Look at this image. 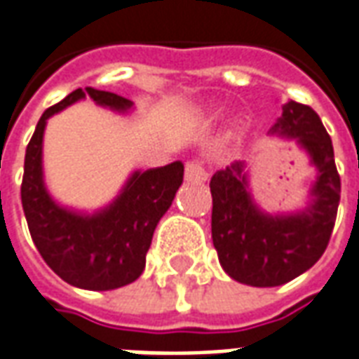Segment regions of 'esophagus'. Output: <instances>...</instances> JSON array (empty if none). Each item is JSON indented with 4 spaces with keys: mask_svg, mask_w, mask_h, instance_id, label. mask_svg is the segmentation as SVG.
<instances>
[{
    "mask_svg": "<svg viewBox=\"0 0 359 359\" xmlns=\"http://www.w3.org/2000/svg\"><path fill=\"white\" fill-rule=\"evenodd\" d=\"M184 179L188 182H203L208 179V171L202 163L198 161H188L187 163V171H184Z\"/></svg>",
    "mask_w": 359,
    "mask_h": 359,
    "instance_id": "obj_1",
    "label": "esophagus"
}]
</instances>
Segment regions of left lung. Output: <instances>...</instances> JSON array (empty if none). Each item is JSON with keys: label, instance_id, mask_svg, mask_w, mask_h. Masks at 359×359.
Masks as SVG:
<instances>
[{"label": "left lung", "instance_id": "1", "mask_svg": "<svg viewBox=\"0 0 359 359\" xmlns=\"http://www.w3.org/2000/svg\"><path fill=\"white\" fill-rule=\"evenodd\" d=\"M273 133L296 138L308 149L319 175L313 203L298 215L273 217L250 198L244 163L234 161L211 177V238L223 269L238 283L278 286L323 256L340 202V175L329 133L309 105L288 102Z\"/></svg>", "mask_w": 359, "mask_h": 359}]
</instances>
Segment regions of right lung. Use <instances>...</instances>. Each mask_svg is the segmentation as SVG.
I'll list each match as a JSON object with an SVG mask.
<instances>
[{
	"label": "right lung",
	"instance_id": "obj_1",
	"mask_svg": "<svg viewBox=\"0 0 359 359\" xmlns=\"http://www.w3.org/2000/svg\"><path fill=\"white\" fill-rule=\"evenodd\" d=\"M86 95L118 111L133 105L130 100L113 92L79 88L43 111L27 146L20 200L30 236L53 273L79 288L113 290L142 275L154 231L182 184L184 165L175 161L134 172L123 194L92 217L59 208L42 180L43 128L53 113Z\"/></svg>",
	"mask_w": 359,
	"mask_h": 359
}]
</instances>
